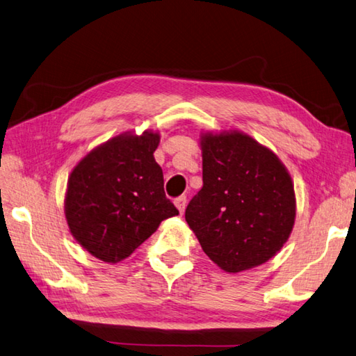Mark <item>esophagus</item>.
<instances>
[{
    "mask_svg": "<svg viewBox=\"0 0 356 356\" xmlns=\"http://www.w3.org/2000/svg\"><path fill=\"white\" fill-rule=\"evenodd\" d=\"M175 205H177V209H178L179 213H184V209H186V205H187V198H186V196H179V198H177L175 200Z\"/></svg>",
    "mask_w": 356,
    "mask_h": 356,
    "instance_id": "obj_1",
    "label": "esophagus"
}]
</instances>
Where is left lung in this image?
Wrapping results in <instances>:
<instances>
[{
  "label": "left lung",
  "instance_id": "obj_1",
  "mask_svg": "<svg viewBox=\"0 0 356 356\" xmlns=\"http://www.w3.org/2000/svg\"><path fill=\"white\" fill-rule=\"evenodd\" d=\"M202 188L186 220L205 254L225 273L273 259L296 222L294 183L270 147L242 131L200 136Z\"/></svg>",
  "mask_w": 356,
  "mask_h": 356
}]
</instances>
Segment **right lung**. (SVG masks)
Returning a JSON list of instances; mask_svg holds the SVG:
<instances>
[{"label":"right lung","instance_id":"right-lung-1","mask_svg":"<svg viewBox=\"0 0 356 356\" xmlns=\"http://www.w3.org/2000/svg\"><path fill=\"white\" fill-rule=\"evenodd\" d=\"M158 145V131L123 132L94 147L70 173L64 201L70 233L102 262H122L161 220L178 215L154 158Z\"/></svg>","mask_w":356,"mask_h":356}]
</instances>
